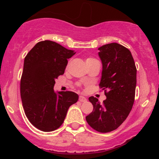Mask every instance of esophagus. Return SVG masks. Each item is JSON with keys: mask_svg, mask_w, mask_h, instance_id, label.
<instances>
[{"mask_svg": "<svg viewBox=\"0 0 159 159\" xmlns=\"http://www.w3.org/2000/svg\"><path fill=\"white\" fill-rule=\"evenodd\" d=\"M79 101H80V102H86L87 101V99H86V98H84V97H83V96H80L79 97Z\"/></svg>", "mask_w": 159, "mask_h": 159, "instance_id": "obj_1", "label": "esophagus"}]
</instances>
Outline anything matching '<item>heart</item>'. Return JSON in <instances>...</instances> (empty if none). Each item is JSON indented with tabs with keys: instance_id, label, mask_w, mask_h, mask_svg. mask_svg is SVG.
I'll return each instance as SVG.
<instances>
[{
	"instance_id": "heart-1",
	"label": "heart",
	"mask_w": 159,
	"mask_h": 159,
	"mask_svg": "<svg viewBox=\"0 0 159 159\" xmlns=\"http://www.w3.org/2000/svg\"><path fill=\"white\" fill-rule=\"evenodd\" d=\"M96 61L95 59V58H88L86 59V63H89V62H91V61Z\"/></svg>"
}]
</instances>
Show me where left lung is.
Masks as SVG:
<instances>
[{"label": "left lung", "instance_id": "obj_1", "mask_svg": "<svg viewBox=\"0 0 159 159\" xmlns=\"http://www.w3.org/2000/svg\"><path fill=\"white\" fill-rule=\"evenodd\" d=\"M98 50L103 64L99 86L106 99L101 104L96 98H89L93 111L86 116V121L93 129L106 133L117 129L131 111L135 96L137 69L131 52L123 45L113 43Z\"/></svg>", "mask_w": 159, "mask_h": 159}]
</instances>
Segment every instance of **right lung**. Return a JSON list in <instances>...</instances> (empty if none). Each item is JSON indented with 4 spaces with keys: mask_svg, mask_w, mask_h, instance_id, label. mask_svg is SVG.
<instances>
[{
    "mask_svg": "<svg viewBox=\"0 0 159 159\" xmlns=\"http://www.w3.org/2000/svg\"><path fill=\"white\" fill-rule=\"evenodd\" d=\"M75 53L51 40L37 43L25 58L20 94L26 116L43 132L57 129L64 122L69 106L78 101L77 93H56L55 80L64 75L67 59Z\"/></svg>",
    "mask_w": 159,
    "mask_h": 159,
    "instance_id": "add662e5",
    "label": "right lung"
}]
</instances>
